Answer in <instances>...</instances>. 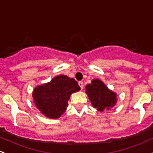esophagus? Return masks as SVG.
I'll list each match as a JSON object with an SVG mask.
<instances>
[{
  "instance_id": "obj_1",
  "label": "esophagus",
  "mask_w": 153,
  "mask_h": 153,
  "mask_svg": "<svg viewBox=\"0 0 153 153\" xmlns=\"http://www.w3.org/2000/svg\"><path fill=\"white\" fill-rule=\"evenodd\" d=\"M79 87H80V88H81L82 90L83 89V87H84V85H83V82L82 81H80V82H79Z\"/></svg>"
}]
</instances>
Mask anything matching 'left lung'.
I'll return each mask as SVG.
<instances>
[{
	"mask_svg": "<svg viewBox=\"0 0 153 153\" xmlns=\"http://www.w3.org/2000/svg\"><path fill=\"white\" fill-rule=\"evenodd\" d=\"M85 90L93 107L100 112L109 111L117 102L116 93L108 89L100 79H93L85 86Z\"/></svg>",
	"mask_w": 153,
	"mask_h": 153,
	"instance_id": "left-lung-1",
	"label": "left lung"
}]
</instances>
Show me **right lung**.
<instances>
[{"label": "right lung", "instance_id": "obj_1", "mask_svg": "<svg viewBox=\"0 0 153 153\" xmlns=\"http://www.w3.org/2000/svg\"><path fill=\"white\" fill-rule=\"evenodd\" d=\"M79 90L74 79L59 75L49 82L37 86L32 97L34 105L41 113L49 119H57L66 111L70 96Z\"/></svg>", "mask_w": 153, "mask_h": 153}]
</instances>
